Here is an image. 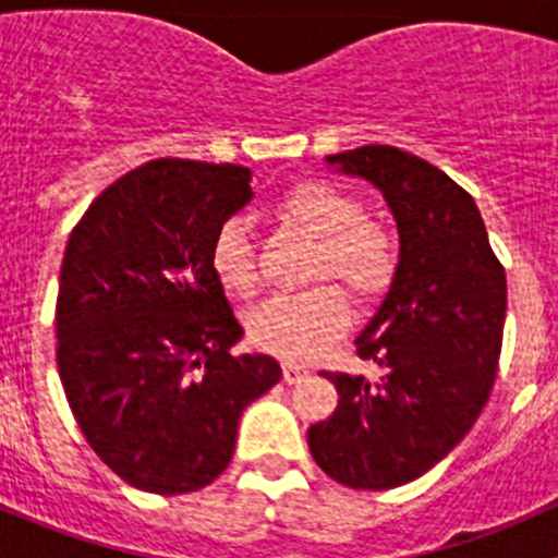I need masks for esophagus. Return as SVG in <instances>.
Returning a JSON list of instances; mask_svg holds the SVG:
<instances>
[{
  "instance_id": "esophagus-1",
  "label": "esophagus",
  "mask_w": 558,
  "mask_h": 558,
  "mask_svg": "<svg viewBox=\"0 0 558 558\" xmlns=\"http://www.w3.org/2000/svg\"><path fill=\"white\" fill-rule=\"evenodd\" d=\"M305 375H307V369L302 367V364L283 362V380H286V384H296V380H302Z\"/></svg>"
}]
</instances>
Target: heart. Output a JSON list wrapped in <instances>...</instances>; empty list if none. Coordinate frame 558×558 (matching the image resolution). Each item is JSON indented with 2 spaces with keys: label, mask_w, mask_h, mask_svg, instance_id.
<instances>
[{
  "label": "heart",
  "mask_w": 558,
  "mask_h": 558,
  "mask_svg": "<svg viewBox=\"0 0 558 558\" xmlns=\"http://www.w3.org/2000/svg\"><path fill=\"white\" fill-rule=\"evenodd\" d=\"M275 213L313 240L305 278L318 283L296 294L269 296L247 313L245 329L258 351L302 362L345 331L351 307L340 286L359 305L386 300L402 272V243L393 229L367 216L353 191L329 180H300L280 194ZM207 267L227 294L238 300L256 294V247L243 218L218 223L207 247Z\"/></svg>",
  "instance_id": "obj_1"
}]
</instances>
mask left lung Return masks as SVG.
Instances as JSON below:
<instances>
[{
  "instance_id": "obj_1",
  "label": "left lung",
  "mask_w": 558,
  "mask_h": 558,
  "mask_svg": "<svg viewBox=\"0 0 558 558\" xmlns=\"http://www.w3.org/2000/svg\"><path fill=\"white\" fill-rule=\"evenodd\" d=\"M384 191L399 227L402 272L356 340L380 378L329 373L337 408L307 429L315 464L351 488L384 492L437 464L492 397L502 353L508 278L472 196L393 145L329 156Z\"/></svg>"
}]
</instances>
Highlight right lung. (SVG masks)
Segmentation results:
<instances>
[{
	"label": "right lung",
	"instance_id": "1",
	"mask_svg": "<svg viewBox=\"0 0 558 558\" xmlns=\"http://www.w3.org/2000/svg\"><path fill=\"white\" fill-rule=\"evenodd\" d=\"M253 196L251 170L154 159L88 205L66 240L56 364L94 453L129 486L199 492L229 466L245 404L280 380L243 337L207 267L221 221Z\"/></svg>",
	"mask_w": 558,
	"mask_h": 558
}]
</instances>
